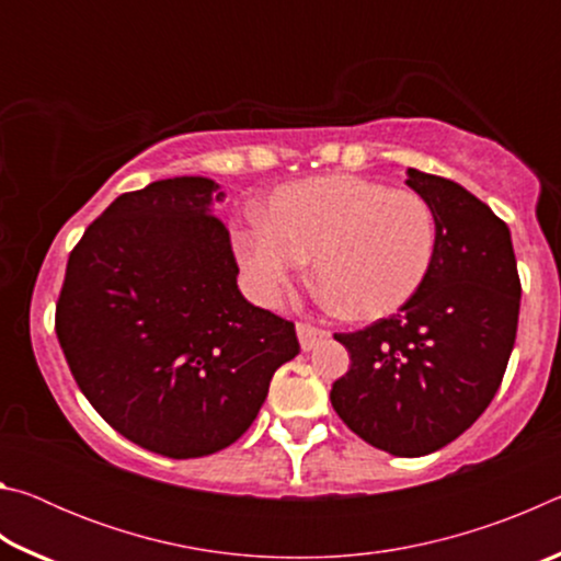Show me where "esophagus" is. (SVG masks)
Returning <instances> with one entry per match:
<instances>
[{"label": "esophagus", "instance_id": "esophagus-1", "mask_svg": "<svg viewBox=\"0 0 561 561\" xmlns=\"http://www.w3.org/2000/svg\"><path fill=\"white\" fill-rule=\"evenodd\" d=\"M297 336H299V344L304 351H311L314 348L319 341H324L329 336L327 329H319L314 324H307V321H299L297 324Z\"/></svg>", "mask_w": 561, "mask_h": 561}]
</instances>
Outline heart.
Returning <instances> with one entry per match:
<instances>
[{
	"label": "heart",
	"mask_w": 561,
	"mask_h": 561,
	"mask_svg": "<svg viewBox=\"0 0 561 561\" xmlns=\"http://www.w3.org/2000/svg\"><path fill=\"white\" fill-rule=\"evenodd\" d=\"M262 220L232 234L252 297L274 307L314 257L327 299L351 319L396 314L428 279L438 222L415 190L364 175H321L277 187Z\"/></svg>",
	"instance_id": "1"
}]
</instances>
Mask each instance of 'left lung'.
<instances>
[{
  "label": "left lung",
  "instance_id": "1",
  "mask_svg": "<svg viewBox=\"0 0 561 561\" xmlns=\"http://www.w3.org/2000/svg\"><path fill=\"white\" fill-rule=\"evenodd\" d=\"M433 205L438 250L421 291L354 334L331 405L358 438L398 458L445 448L485 413L505 376L519 319V274L507 225L448 178L408 168Z\"/></svg>",
  "mask_w": 561,
  "mask_h": 561
}]
</instances>
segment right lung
Here are the masks:
<instances>
[{"label":"right lung","mask_w":561,"mask_h":561,"mask_svg":"<svg viewBox=\"0 0 561 561\" xmlns=\"http://www.w3.org/2000/svg\"><path fill=\"white\" fill-rule=\"evenodd\" d=\"M210 178L123 193L69 254L56 336L81 393L123 438L203 458L250 428L294 324L237 289L230 232Z\"/></svg>","instance_id":"1"}]
</instances>
